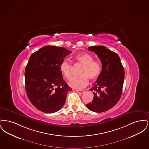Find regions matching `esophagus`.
<instances>
[{"mask_svg": "<svg viewBox=\"0 0 149 149\" xmlns=\"http://www.w3.org/2000/svg\"><path fill=\"white\" fill-rule=\"evenodd\" d=\"M78 93H80V94H83L85 92L83 90H75Z\"/></svg>", "mask_w": 149, "mask_h": 149, "instance_id": "1", "label": "esophagus"}]
</instances>
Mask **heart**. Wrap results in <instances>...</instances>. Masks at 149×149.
I'll return each instance as SVG.
<instances>
[{"label":"heart","instance_id":"heart-1","mask_svg":"<svg viewBox=\"0 0 149 149\" xmlns=\"http://www.w3.org/2000/svg\"><path fill=\"white\" fill-rule=\"evenodd\" d=\"M75 60L83 65L80 72V77L74 78L69 83V85L75 89H82L89 84V79L95 80L99 77L102 71L101 64L94 61V58L89 54L83 53L78 54ZM59 69L64 78L70 80L72 78V65L68 60L64 59L60 64Z\"/></svg>","mask_w":149,"mask_h":149}]
</instances>
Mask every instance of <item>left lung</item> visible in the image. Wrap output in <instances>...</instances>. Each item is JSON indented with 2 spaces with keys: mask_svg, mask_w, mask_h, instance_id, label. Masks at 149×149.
I'll return each mask as SVG.
<instances>
[{
  "mask_svg": "<svg viewBox=\"0 0 149 149\" xmlns=\"http://www.w3.org/2000/svg\"><path fill=\"white\" fill-rule=\"evenodd\" d=\"M102 63V70L94 85L90 89L93 93L92 102L87 108L94 112H103L110 109L121 97L125 78V70L120 58L115 52L104 46L89 47Z\"/></svg>",
  "mask_w": 149,
  "mask_h": 149,
  "instance_id": "left-lung-1",
  "label": "left lung"
}]
</instances>
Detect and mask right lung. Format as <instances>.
<instances>
[{"mask_svg": "<svg viewBox=\"0 0 149 149\" xmlns=\"http://www.w3.org/2000/svg\"><path fill=\"white\" fill-rule=\"evenodd\" d=\"M71 51L61 47L47 46L33 53L25 69V88L31 103L47 113L58 111L72 90L65 81L60 63Z\"/></svg>", "mask_w": 149, "mask_h": 149, "instance_id": "add662e5", "label": "right lung"}]
</instances>
